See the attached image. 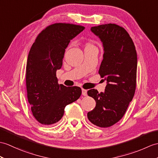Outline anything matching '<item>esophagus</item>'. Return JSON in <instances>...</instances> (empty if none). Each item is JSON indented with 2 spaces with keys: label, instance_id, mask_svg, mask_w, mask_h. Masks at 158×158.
I'll return each instance as SVG.
<instances>
[{
  "label": "esophagus",
  "instance_id": "34e87169",
  "mask_svg": "<svg viewBox=\"0 0 158 158\" xmlns=\"http://www.w3.org/2000/svg\"><path fill=\"white\" fill-rule=\"evenodd\" d=\"M87 91L86 90V89H82V95L83 96H86L87 95Z\"/></svg>",
  "mask_w": 158,
  "mask_h": 158
}]
</instances>
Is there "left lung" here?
<instances>
[{
    "instance_id": "8db88e82",
    "label": "left lung",
    "mask_w": 158,
    "mask_h": 158,
    "mask_svg": "<svg viewBox=\"0 0 158 158\" xmlns=\"http://www.w3.org/2000/svg\"><path fill=\"white\" fill-rule=\"evenodd\" d=\"M91 30L103 44L104 53L99 74L107 81L105 91H87L96 102L87 113L90 122L99 127H110L125 114L136 89L137 56L126 29L114 23L91 27Z\"/></svg>"
}]
</instances>
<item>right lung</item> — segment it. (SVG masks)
Listing matches in <instances>:
<instances>
[{"mask_svg": "<svg viewBox=\"0 0 158 158\" xmlns=\"http://www.w3.org/2000/svg\"><path fill=\"white\" fill-rule=\"evenodd\" d=\"M85 27L56 23L40 33L27 57L26 88L33 116L40 123L50 125L58 122L66 106L81 95L79 87H66L58 83L56 71L62 65L65 49L71 40Z\"/></svg>", "mask_w": 158, "mask_h": 158, "instance_id": "1", "label": "right lung"}]
</instances>
